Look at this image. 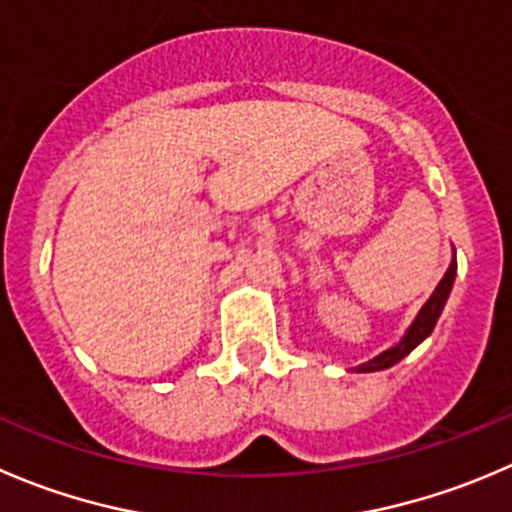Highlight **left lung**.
I'll return each mask as SVG.
<instances>
[{
	"label": "left lung",
	"mask_w": 512,
	"mask_h": 512,
	"mask_svg": "<svg viewBox=\"0 0 512 512\" xmlns=\"http://www.w3.org/2000/svg\"><path fill=\"white\" fill-rule=\"evenodd\" d=\"M455 272H458V262L453 260L450 262L448 272H445V277L438 282V287H435V292L430 295V300L425 302L423 310L418 312V317H415L413 325L408 327V332H405V337L398 342V345H393L390 350L380 352V355L372 357V360L362 362V365H357L355 370L357 372L385 370V367H393L395 362H400L405 355H410V352H413L415 347H418L420 342H423L425 337L435 330V322H438L440 312H443L445 302H448V297H450V290H453Z\"/></svg>",
	"instance_id": "obj_1"
}]
</instances>
